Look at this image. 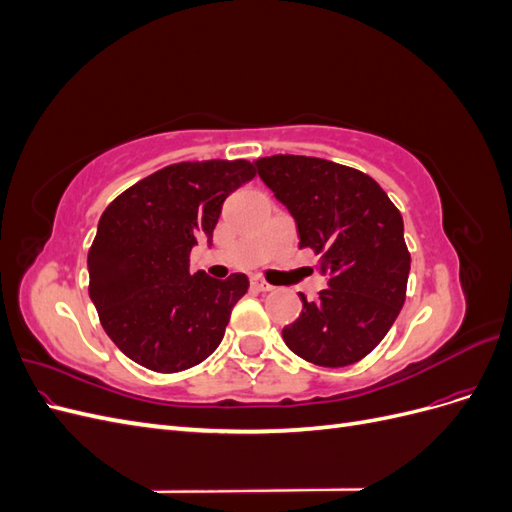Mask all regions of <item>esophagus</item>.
<instances>
[{"instance_id": "1", "label": "esophagus", "mask_w": 512, "mask_h": 512, "mask_svg": "<svg viewBox=\"0 0 512 512\" xmlns=\"http://www.w3.org/2000/svg\"><path fill=\"white\" fill-rule=\"evenodd\" d=\"M252 286H254L256 290H260V292H269V290H273V286H271L269 282L262 280V277H252Z\"/></svg>"}]
</instances>
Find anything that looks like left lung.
<instances>
[{
	"label": "left lung",
	"mask_w": 512,
	"mask_h": 512,
	"mask_svg": "<svg viewBox=\"0 0 512 512\" xmlns=\"http://www.w3.org/2000/svg\"><path fill=\"white\" fill-rule=\"evenodd\" d=\"M260 179L290 211L299 247L320 254L329 288L282 337L320 367L361 361L389 333L406 301L410 252L404 220L380 185L361 170L307 156L256 160Z\"/></svg>",
	"instance_id": "8db88e82"
}]
</instances>
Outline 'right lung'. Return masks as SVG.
<instances>
[{
    "label": "right lung",
    "instance_id": "1",
    "mask_svg": "<svg viewBox=\"0 0 512 512\" xmlns=\"http://www.w3.org/2000/svg\"><path fill=\"white\" fill-rule=\"evenodd\" d=\"M247 160L179 162L106 207L87 256L89 297L113 344L160 374L203 363L250 288L243 273H190L192 247L220 220L224 200L254 179Z\"/></svg>",
    "mask_w": 512,
    "mask_h": 512
}]
</instances>
